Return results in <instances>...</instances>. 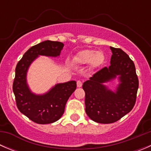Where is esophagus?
Masks as SVG:
<instances>
[{"label": "esophagus", "mask_w": 151, "mask_h": 151, "mask_svg": "<svg viewBox=\"0 0 151 151\" xmlns=\"http://www.w3.org/2000/svg\"><path fill=\"white\" fill-rule=\"evenodd\" d=\"M77 85L78 88H80V87H82V85H83V82H81L80 80H78V81L77 82Z\"/></svg>", "instance_id": "1"}]
</instances>
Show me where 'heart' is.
Masks as SVG:
<instances>
[{
  "label": "heart",
  "instance_id": "obj_1",
  "mask_svg": "<svg viewBox=\"0 0 151 151\" xmlns=\"http://www.w3.org/2000/svg\"><path fill=\"white\" fill-rule=\"evenodd\" d=\"M104 55L101 51L93 50H85L80 52L74 58V63L80 65L90 63L92 68H96L102 65L104 62Z\"/></svg>",
  "mask_w": 151,
  "mask_h": 151
}]
</instances>
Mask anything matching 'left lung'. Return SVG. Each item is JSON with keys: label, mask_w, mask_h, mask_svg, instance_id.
Returning <instances> with one entry per match:
<instances>
[{"label": "left lung", "mask_w": 151, "mask_h": 151, "mask_svg": "<svg viewBox=\"0 0 151 151\" xmlns=\"http://www.w3.org/2000/svg\"><path fill=\"white\" fill-rule=\"evenodd\" d=\"M110 66L97 71L83 88L85 93V112L91 120L100 123L116 122L129 113L136 103L139 80L134 63L120 48L110 47ZM119 76L121 83L115 93L103 83Z\"/></svg>", "instance_id": "1"}]
</instances>
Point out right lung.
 <instances>
[{"label": "right lung", "instance_id": "obj_1", "mask_svg": "<svg viewBox=\"0 0 151 151\" xmlns=\"http://www.w3.org/2000/svg\"><path fill=\"white\" fill-rule=\"evenodd\" d=\"M63 47V44L60 42L47 40L41 42L29 49L15 68L12 88L17 106L23 115L39 124L54 123L61 118L68 98L77 88V83L69 81L57 84L44 95H35L27 85V71L39 55L57 57Z\"/></svg>", "mask_w": 151, "mask_h": 151}]
</instances>
